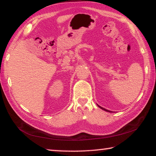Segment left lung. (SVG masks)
Masks as SVG:
<instances>
[{"label":"left lung","instance_id":"left-lung-1","mask_svg":"<svg viewBox=\"0 0 156 156\" xmlns=\"http://www.w3.org/2000/svg\"><path fill=\"white\" fill-rule=\"evenodd\" d=\"M98 107H99L100 108H101V109L102 110H105V111H107V112H111V111H110V110H106V109H105V108H102V107H101V106H99V105H98Z\"/></svg>","mask_w":156,"mask_h":156}]
</instances>
